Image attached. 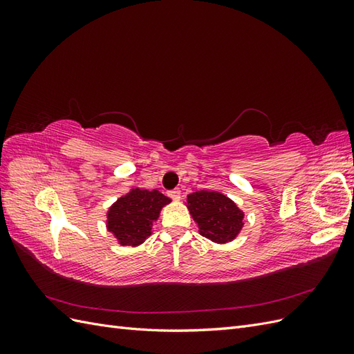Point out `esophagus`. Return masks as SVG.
<instances>
[{"mask_svg":"<svg viewBox=\"0 0 354 354\" xmlns=\"http://www.w3.org/2000/svg\"><path fill=\"white\" fill-rule=\"evenodd\" d=\"M169 198H173L174 201H180V196H181V192L178 189H174V190H169L168 192Z\"/></svg>","mask_w":354,"mask_h":354,"instance_id":"1","label":"esophagus"}]
</instances>
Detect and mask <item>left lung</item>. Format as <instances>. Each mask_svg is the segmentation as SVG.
Masks as SVG:
<instances>
[{"mask_svg": "<svg viewBox=\"0 0 354 354\" xmlns=\"http://www.w3.org/2000/svg\"><path fill=\"white\" fill-rule=\"evenodd\" d=\"M186 207L202 236L216 243L233 241L243 227V211L220 192H194L187 195Z\"/></svg>", "mask_w": 354, "mask_h": 354, "instance_id": "1", "label": "left lung"}]
</instances>
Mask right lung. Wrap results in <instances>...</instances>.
<instances>
[{
  "instance_id": "add662e5",
  "label": "right lung",
  "mask_w": 354,
  "mask_h": 354,
  "mask_svg": "<svg viewBox=\"0 0 354 354\" xmlns=\"http://www.w3.org/2000/svg\"><path fill=\"white\" fill-rule=\"evenodd\" d=\"M171 199L159 190L131 189L106 214V227L121 246H138L152 234L153 223Z\"/></svg>"
}]
</instances>
